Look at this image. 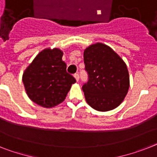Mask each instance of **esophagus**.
<instances>
[{"label":"esophagus","instance_id":"34e87169","mask_svg":"<svg viewBox=\"0 0 157 157\" xmlns=\"http://www.w3.org/2000/svg\"><path fill=\"white\" fill-rule=\"evenodd\" d=\"M74 77H75V79H76V81H78L79 79H80V76H79L78 73H75V74H74Z\"/></svg>","mask_w":157,"mask_h":157}]
</instances>
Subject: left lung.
Listing matches in <instances>:
<instances>
[{
    "mask_svg": "<svg viewBox=\"0 0 157 157\" xmlns=\"http://www.w3.org/2000/svg\"><path fill=\"white\" fill-rule=\"evenodd\" d=\"M89 81L82 90L87 103L95 110L106 112L118 107L129 89L126 64L109 46L97 43L84 51Z\"/></svg>",
    "mask_w": 157,
    "mask_h": 157,
    "instance_id": "1",
    "label": "left lung"
}]
</instances>
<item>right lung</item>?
Wrapping results in <instances>:
<instances>
[{
  "mask_svg": "<svg viewBox=\"0 0 157 157\" xmlns=\"http://www.w3.org/2000/svg\"><path fill=\"white\" fill-rule=\"evenodd\" d=\"M59 48H45L38 53L22 76L28 97L36 105L52 108L64 101L76 79L68 73Z\"/></svg>",
  "mask_w": 157,
  "mask_h": 157,
  "instance_id": "obj_1",
  "label": "right lung"
}]
</instances>
